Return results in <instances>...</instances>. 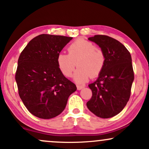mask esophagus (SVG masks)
Masks as SVG:
<instances>
[{
  "label": "esophagus",
  "mask_w": 149,
  "mask_h": 149,
  "mask_svg": "<svg viewBox=\"0 0 149 149\" xmlns=\"http://www.w3.org/2000/svg\"><path fill=\"white\" fill-rule=\"evenodd\" d=\"M83 88H84V86H83V85H77V89H78V90H82V89H83Z\"/></svg>",
  "instance_id": "1"
}]
</instances>
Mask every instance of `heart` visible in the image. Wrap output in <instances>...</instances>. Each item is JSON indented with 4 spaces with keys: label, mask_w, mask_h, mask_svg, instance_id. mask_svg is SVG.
Listing matches in <instances>:
<instances>
[{
    "label": "heart",
    "mask_w": 149,
    "mask_h": 149,
    "mask_svg": "<svg viewBox=\"0 0 149 149\" xmlns=\"http://www.w3.org/2000/svg\"><path fill=\"white\" fill-rule=\"evenodd\" d=\"M68 54H58V67L64 76H72L76 67H78L74 78L78 83L87 81L89 78H95L100 74L105 65L106 57L101 47L91 41L78 38L67 48Z\"/></svg>",
    "instance_id": "1"
}]
</instances>
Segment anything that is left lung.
Masks as SVG:
<instances>
[{
	"label": "left lung",
	"mask_w": 149,
	"mask_h": 149,
	"mask_svg": "<svg viewBox=\"0 0 149 149\" xmlns=\"http://www.w3.org/2000/svg\"><path fill=\"white\" fill-rule=\"evenodd\" d=\"M88 39L102 49L106 61L97 80L88 85L92 96L87 107L95 116L109 118L118 114L130 97L134 78L130 53L118 40L107 36Z\"/></svg>",
	"instance_id": "1"
}]
</instances>
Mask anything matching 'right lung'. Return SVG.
<instances>
[{"label": "right lung", "mask_w": 149, "mask_h": 149, "mask_svg": "<svg viewBox=\"0 0 149 149\" xmlns=\"http://www.w3.org/2000/svg\"><path fill=\"white\" fill-rule=\"evenodd\" d=\"M72 37L41 34L33 38L18 59L15 80L28 111L42 119L56 117L77 90L58 67L57 58Z\"/></svg>", "instance_id": "obj_1"}]
</instances>
